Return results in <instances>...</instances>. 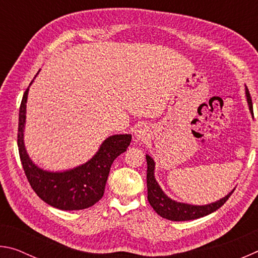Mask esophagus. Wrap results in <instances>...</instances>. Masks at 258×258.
<instances>
[{"instance_id":"esophagus-1","label":"esophagus","mask_w":258,"mask_h":258,"mask_svg":"<svg viewBox=\"0 0 258 258\" xmlns=\"http://www.w3.org/2000/svg\"><path fill=\"white\" fill-rule=\"evenodd\" d=\"M147 135V130L146 127H143V126H141V127H139L137 131H135V137H137V139H145Z\"/></svg>"}]
</instances>
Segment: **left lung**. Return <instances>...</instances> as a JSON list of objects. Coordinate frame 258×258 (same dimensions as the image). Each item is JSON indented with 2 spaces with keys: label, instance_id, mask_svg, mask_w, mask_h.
<instances>
[{
  "label": "left lung",
  "instance_id": "8db88e82",
  "mask_svg": "<svg viewBox=\"0 0 258 258\" xmlns=\"http://www.w3.org/2000/svg\"><path fill=\"white\" fill-rule=\"evenodd\" d=\"M246 95H247V101L249 104V110L251 111L252 116V102L251 97L248 89L246 87ZM148 169H147V186H148V200L151 207L155 209V212L160 215L161 217L167 218L171 221H190L196 220V218L206 216L208 214L217 211L221 206H223L226 200L230 198V196L233 194L234 189L230 192L228 196H225L224 198L218 200L216 203L205 205V206H194V205H187L182 203H176L174 200L169 199L166 196L163 190L160 189L158 183L156 182L154 176L155 171V163L154 159L150 156H146Z\"/></svg>",
  "mask_w": 258,
  "mask_h": 258
}]
</instances>
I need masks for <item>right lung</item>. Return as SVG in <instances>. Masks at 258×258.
Segmentation results:
<instances>
[{"instance_id": "right-lung-1", "label": "right lung", "mask_w": 258, "mask_h": 258, "mask_svg": "<svg viewBox=\"0 0 258 258\" xmlns=\"http://www.w3.org/2000/svg\"><path fill=\"white\" fill-rule=\"evenodd\" d=\"M27 94L28 89L25 91L20 104L18 149L30 186L43 202L62 211H78L93 206L104 194L111 164L117 157L126 151L132 137L131 134L109 137L104 140L92 159L71 171L61 173L43 171L29 159L24 146Z\"/></svg>"}]
</instances>
